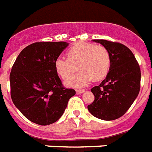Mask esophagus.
Instances as JSON below:
<instances>
[{
  "label": "esophagus",
  "mask_w": 152,
  "mask_h": 152,
  "mask_svg": "<svg viewBox=\"0 0 152 152\" xmlns=\"http://www.w3.org/2000/svg\"><path fill=\"white\" fill-rule=\"evenodd\" d=\"M83 92H85V90L84 89H77L76 90V93H77V95H81V94H82Z\"/></svg>",
  "instance_id": "1"
}]
</instances>
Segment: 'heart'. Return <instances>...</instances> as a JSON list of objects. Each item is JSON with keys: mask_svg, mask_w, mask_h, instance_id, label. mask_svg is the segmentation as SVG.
I'll use <instances>...</instances> for the list:
<instances>
[{"mask_svg": "<svg viewBox=\"0 0 152 152\" xmlns=\"http://www.w3.org/2000/svg\"><path fill=\"white\" fill-rule=\"evenodd\" d=\"M67 56H59L55 61L56 71L63 79L67 80L73 75L77 68L81 71L68 81L70 87L86 86L94 77L100 80L105 77L111 67L110 52L103 46L85 42H78L67 51Z\"/></svg>", "mask_w": 152, "mask_h": 152, "instance_id": "obj_1", "label": "heart"}]
</instances>
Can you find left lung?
I'll use <instances>...</instances> for the list:
<instances>
[{
    "instance_id": "1",
    "label": "left lung",
    "mask_w": 152,
    "mask_h": 152,
    "mask_svg": "<svg viewBox=\"0 0 152 152\" xmlns=\"http://www.w3.org/2000/svg\"><path fill=\"white\" fill-rule=\"evenodd\" d=\"M110 52L111 67L106 77L91 89L95 100L88 110L103 120L120 118L136 99L141 88V70L130 49L120 42L93 39Z\"/></svg>"
}]
</instances>
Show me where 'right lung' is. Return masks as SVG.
<instances>
[{"mask_svg": "<svg viewBox=\"0 0 152 152\" xmlns=\"http://www.w3.org/2000/svg\"><path fill=\"white\" fill-rule=\"evenodd\" d=\"M68 45L34 42L24 48L14 63L10 74L11 99L35 124L46 126L57 121L76 93L63 86L55 67L56 59Z\"/></svg>", "mask_w": 152, "mask_h": 152, "instance_id": "1", "label": "right lung"}]
</instances>
